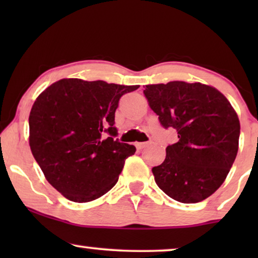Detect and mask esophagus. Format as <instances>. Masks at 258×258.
Wrapping results in <instances>:
<instances>
[{
  "instance_id": "1",
  "label": "esophagus",
  "mask_w": 258,
  "mask_h": 258,
  "mask_svg": "<svg viewBox=\"0 0 258 258\" xmlns=\"http://www.w3.org/2000/svg\"><path fill=\"white\" fill-rule=\"evenodd\" d=\"M151 142H142V143H136V147L137 149H144V148H147L148 146H150Z\"/></svg>"
}]
</instances>
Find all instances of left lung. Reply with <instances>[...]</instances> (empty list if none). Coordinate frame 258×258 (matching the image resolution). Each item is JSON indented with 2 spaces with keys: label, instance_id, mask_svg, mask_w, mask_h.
I'll return each mask as SVG.
<instances>
[{
  "label": "left lung",
  "instance_id": "obj_1",
  "mask_svg": "<svg viewBox=\"0 0 258 258\" xmlns=\"http://www.w3.org/2000/svg\"><path fill=\"white\" fill-rule=\"evenodd\" d=\"M164 129L178 141L153 168L158 188L181 203L206 200L222 185L238 151L239 121L230 102L214 87L172 81L143 90Z\"/></svg>",
  "mask_w": 258,
  "mask_h": 258
}]
</instances>
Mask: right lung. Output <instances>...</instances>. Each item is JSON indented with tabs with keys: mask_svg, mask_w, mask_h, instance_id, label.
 Segmentation results:
<instances>
[{
	"mask_svg": "<svg viewBox=\"0 0 258 258\" xmlns=\"http://www.w3.org/2000/svg\"><path fill=\"white\" fill-rule=\"evenodd\" d=\"M140 86L63 79L36 98L29 115V144L47 181L73 202H90L118 181L136 148L119 142L115 111Z\"/></svg>",
	"mask_w": 258,
	"mask_h": 258,
	"instance_id": "add662e5",
	"label": "right lung"
}]
</instances>
